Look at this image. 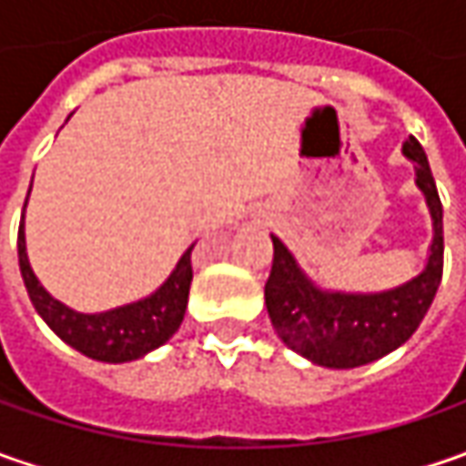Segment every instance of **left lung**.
I'll use <instances>...</instances> for the list:
<instances>
[{
    "label": "left lung",
    "instance_id": "1",
    "mask_svg": "<svg viewBox=\"0 0 466 466\" xmlns=\"http://www.w3.org/2000/svg\"><path fill=\"white\" fill-rule=\"evenodd\" d=\"M404 155L415 163L431 218V257L418 278L386 293L348 296L319 290L298 269L293 254L272 236L275 257L264 285V303L279 339L316 366L358 368L404 345L420 327L443 275V207L428 166L425 150L415 137L404 142Z\"/></svg>",
    "mask_w": 466,
    "mask_h": 466
}]
</instances>
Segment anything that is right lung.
I'll list each match as a JSON object with an SVG mask.
<instances>
[{
	"instance_id": "obj_1",
	"label": "right lung",
	"mask_w": 466,
	"mask_h": 466,
	"mask_svg": "<svg viewBox=\"0 0 466 466\" xmlns=\"http://www.w3.org/2000/svg\"><path fill=\"white\" fill-rule=\"evenodd\" d=\"M191 248H187V254L176 264L173 275L150 298L106 313H77L66 309L41 288V282L35 279L27 261L23 223L17 230L20 272H23L27 296L33 300L35 311L41 313V319L66 345L103 363L137 360L147 355L150 350L168 342L176 334L187 313L188 285H191Z\"/></svg>"
}]
</instances>
